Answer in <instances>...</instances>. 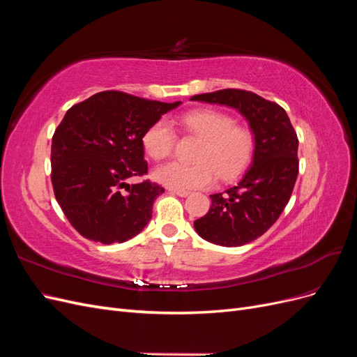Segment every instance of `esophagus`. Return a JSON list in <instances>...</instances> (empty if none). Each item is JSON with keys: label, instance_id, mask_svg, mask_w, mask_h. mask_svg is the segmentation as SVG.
Segmentation results:
<instances>
[{"label": "esophagus", "instance_id": "1", "mask_svg": "<svg viewBox=\"0 0 357 357\" xmlns=\"http://www.w3.org/2000/svg\"><path fill=\"white\" fill-rule=\"evenodd\" d=\"M169 192L171 193H174V195H177V197H181V198H185V197H188L189 195V190H180V189H169Z\"/></svg>", "mask_w": 357, "mask_h": 357}]
</instances>
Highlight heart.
Wrapping results in <instances>:
<instances>
[{"label":"heart","instance_id":"obj_1","mask_svg":"<svg viewBox=\"0 0 357 357\" xmlns=\"http://www.w3.org/2000/svg\"><path fill=\"white\" fill-rule=\"evenodd\" d=\"M186 131L202 139L197 164L168 162L153 171V178L171 189L192 190L213 186L218 174L223 180L240 176L253 156L255 139L245 128L236 126L234 117L218 110H193L181 117ZM172 126L159 119L143 135L146 153L155 159H165L174 149Z\"/></svg>","mask_w":357,"mask_h":357}]
</instances>
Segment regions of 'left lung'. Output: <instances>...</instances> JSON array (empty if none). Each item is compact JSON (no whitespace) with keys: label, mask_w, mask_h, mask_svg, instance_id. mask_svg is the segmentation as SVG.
Here are the masks:
<instances>
[{"label":"left lung","mask_w":357,"mask_h":357,"mask_svg":"<svg viewBox=\"0 0 357 357\" xmlns=\"http://www.w3.org/2000/svg\"><path fill=\"white\" fill-rule=\"evenodd\" d=\"M244 116L255 135L252 164L238 185L210 195L211 207L193 226L201 238L238 247L264 235L283 213L298 177V137L283 107L241 89L193 95Z\"/></svg>","instance_id":"obj_1"}]
</instances>
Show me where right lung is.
Listing matches in <instances>:
<instances>
[{
    "mask_svg": "<svg viewBox=\"0 0 357 357\" xmlns=\"http://www.w3.org/2000/svg\"><path fill=\"white\" fill-rule=\"evenodd\" d=\"M180 104L104 91L63 116L52 138V185L63 214L84 238L125 243L146 228L164 188L126 180L147 174L146 129Z\"/></svg>",
    "mask_w": 357,
    "mask_h": 357,
    "instance_id": "1",
    "label": "right lung"
}]
</instances>
